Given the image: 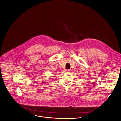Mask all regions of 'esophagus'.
I'll return each instance as SVG.
<instances>
[{"label":"esophagus","instance_id":"1","mask_svg":"<svg viewBox=\"0 0 121 121\" xmlns=\"http://www.w3.org/2000/svg\"><path fill=\"white\" fill-rule=\"evenodd\" d=\"M70 71H70V70H68V69L65 70V72H66V73H67V72H70Z\"/></svg>","mask_w":121,"mask_h":121}]
</instances>
